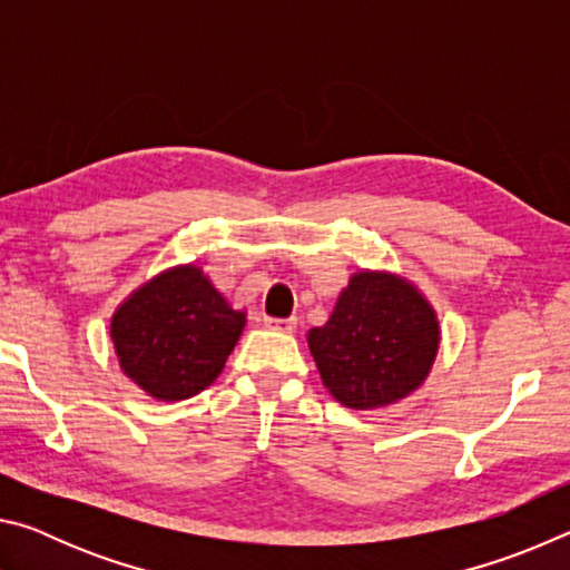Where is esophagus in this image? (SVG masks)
<instances>
[{
  "label": "esophagus",
  "instance_id": "esophagus-1",
  "mask_svg": "<svg viewBox=\"0 0 570 570\" xmlns=\"http://www.w3.org/2000/svg\"><path fill=\"white\" fill-rule=\"evenodd\" d=\"M266 326H268V330L292 334L296 330V320H294V316H292V320H266Z\"/></svg>",
  "mask_w": 570,
  "mask_h": 570
}]
</instances>
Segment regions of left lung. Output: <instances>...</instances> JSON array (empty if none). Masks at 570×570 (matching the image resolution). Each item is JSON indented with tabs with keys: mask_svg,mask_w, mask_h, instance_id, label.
<instances>
[{
	"mask_svg": "<svg viewBox=\"0 0 570 570\" xmlns=\"http://www.w3.org/2000/svg\"><path fill=\"white\" fill-rule=\"evenodd\" d=\"M440 346L432 306L394 274L360 272L330 322L308 332V350L324 387L352 410L407 397L430 374Z\"/></svg>",
	"mask_w": 570,
	"mask_h": 570,
	"instance_id": "obj_1",
	"label": "left lung"
}]
</instances>
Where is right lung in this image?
<instances>
[{
  "instance_id": "1",
  "label": "right lung",
  "mask_w": 570,
  "mask_h": 570,
  "mask_svg": "<svg viewBox=\"0 0 570 570\" xmlns=\"http://www.w3.org/2000/svg\"><path fill=\"white\" fill-rule=\"evenodd\" d=\"M246 314L230 308L198 266L140 286L112 316L122 372L150 397L176 402L206 390L234 352Z\"/></svg>"
}]
</instances>
